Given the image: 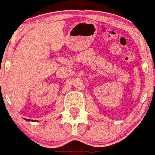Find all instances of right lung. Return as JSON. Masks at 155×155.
I'll return each instance as SVG.
<instances>
[{"mask_svg":"<svg viewBox=\"0 0 155 155\" xmlns=\"http://www.w3.org/2000/svg\"><path fill=\"white\" fill-rule=\"evenodd\" d=\"M26 120H28V121H34V120H28V119H25ZM36 121V120H35Z\"/></svg>","mask_w":155,"mask_h":155,"instance_id":"add662e5","label":"right lung"}]
</instances>
